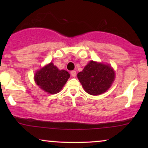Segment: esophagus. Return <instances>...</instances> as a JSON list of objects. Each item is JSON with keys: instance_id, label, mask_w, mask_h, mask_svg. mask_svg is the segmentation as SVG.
Returning <instances> with one entry per match:
<instances>
[{"instance_id": "1", "label": "esophagus", "mask_w": 148, "mask_h": 148, "mask_svg": "<svg viewBox=\"0 0 148 148\" xmlns=\"http://www.w3.org/2000/svg\"><path fill=\"white\" fill-rule=\"evenodd\" d=\"M70 74H71V75H72L73 77H74V76H76V71H71L70 72Z\"/></svg>"}]
</instances>
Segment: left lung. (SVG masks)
Masks as SVG:
<instances>
[{"label": "left lung", "instance_id": "left-lung-1", "mask_svg": "<svg viewBox=\"0 0 148 148\" xmlns=\"http://www.w3.org/2000/svg\"><path fill=\"white\" fill-rule=\"evenodd\" d=\"M77 77L84 90L91 95H99L108 90L115 80V71L109 64L91 60Z\"/></svg>", "mask_w": 148, "mask_h": 148}]
</instances>
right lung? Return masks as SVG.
<instances>
[{
	"instance_id": "add662e5",
	"label": "right lung",
	"mask_w": 148,
	"mask_h": 148,
	"mask_svg": "<svg viewBox=\"0 0 148 148\" xmlns=\"http://www.w3.org/2000/svg\"><path fill=\"white\" fill-rule=\"evenodd\" d=\"M68 72L60 70L53 62L37 71L34 76L35 83L42 90L49 94L59 92L69 78Z\"/></svg>"
}]
</instances>
